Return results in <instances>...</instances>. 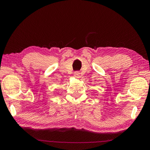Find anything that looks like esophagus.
Returning <instances> with one entry per match:
<instances>
[{"label": "esophagus", "mask_w": 150, "mask_h": 150, "mask_svg": "<svg viewBox=\"0 0 150 150\" xmlns=\"http://www.w3.org/2000/svg\"><path fill=\"white\" fill-rule=\"evenodd\" d=\"M79 74H80V73L79 72V71H76V72H74V76H76V77L79 76Z\"/></svg>", "instance_id": "esophagus-1"}]
</instances>
